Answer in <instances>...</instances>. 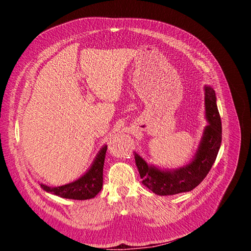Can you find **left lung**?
<instances>
[{
    "label": "left lung",
    "mask_w": 251,
    "mask_h": 251,
    "mask_svg": "<svg viewBox=\"0 0 251 251\" xmlns=\"http://www.w3.org/2000/svg\"><path fill=\"white\" fill-rule=\"evenodd\" d=\"M204 94L205 119L208 125L204 127L198 149L188 163L177 169H162L147 163L134 151L142 184L156 195L172 196L192 191L207 176L216 160L222 141L221 118L217 107L215 90L205 85Z\"/></svg>",
    "instance_id": "8db88e82"
}]
</instances>
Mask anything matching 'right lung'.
Here are the masks:
<instances>
[{
  "label": "right lung",
  "instance_id": "add662e5",
  "mask_svg": "<svg viewBox=\"0 0 251 251\" xmlns=\"http://www.w3.org/2000/svg\"><path fill=\"white\" fill-rule=\"evenodd\" d=\"M107 148V144H104L95 156L90 168L78 179L70 183L53 187L40 183L41 187L45 192L58 196L60 198L72 200L93 199L102 188V172Z\"/></svg>",
  "mask_w": 251,
  "mask_h": 251
}]
</instances>
